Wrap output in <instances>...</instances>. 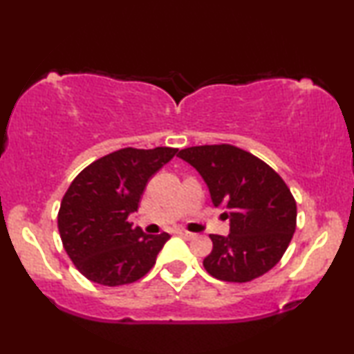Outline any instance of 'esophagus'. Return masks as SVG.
<instances>
[{
	"label": "esophagus",
	"mask_w": 354,
	"mask_h": 354,
	"mask_svg": "<svg viewBox=\"0 0 354 354\" xmlns=\"http://www.w3.org/2000/svg\"><path fill=\"white\" fill-rule=\"evenodd\" d=\"M178 235L182 236V239H187V240H193L196 236V234H193V232H188V230H183V229H180L177 232Z\"/></svg>",
	"instance_id": "34e87169"
}]
</instances>
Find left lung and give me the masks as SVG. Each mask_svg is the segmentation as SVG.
Listing matches in <instances>:
<instances>
[{"mask_svg": "<svg viewBox=\"0 0 354 354\" xmlns=\"http://www.w3.org/2000/svg\"><path fill=\"white\" fill-rule=\"evenodd\" d=\"M209 188L214 206L230 219L227 236L209 235L212 251L203 266L217 280L243 283L282 259L297 229V201L269 164L234 145H203L177 154Z\"/></svg>", "mask_w": 354, "mask_h": 354, "instance_id": "obj_1", "label": "left lung"}]
</instances>
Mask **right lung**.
Returning a JSON list of instances; mask_svg holds the SVG:
<instances>
[{"mask_svg":"<svg viewBox=\"0 0 354 354\" xmlns=\"http://www.w3.org/2000/svg\"><path fill=\"white\" fill-rule=\"evenodd\" d=\"M177 148H122L86 166L67 188L57 229L67 256L91 282L119 287L137 282L156 264L171 235H147L132 227L149 178L176 156Z\"/></svg>","mask_w":354,"mask_h":354,"instance_id":"right-lung-1","label":"right lung"}]
</instances>
